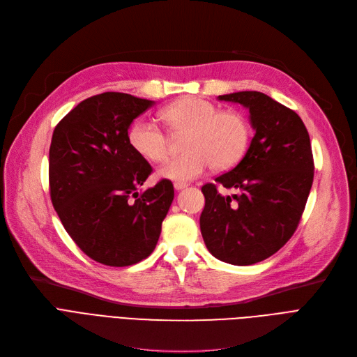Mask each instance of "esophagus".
<instances>
[{
    "label": "esophagus",
    "instance_id": "34e87169",
    "mask_svg": "<svg viewBox=\"0 0 357 357\" xmlns=\"http://www.w3.org/2000/svg\"><path fill=\"white\" fill-rule=\"evenodd\" d=\"M186 186H188V183H186V182H175V183H174V188H175L176 191H181V190L186 188Z\"/></svg>",
    "mask_w": 357,
    "mask_h": 357
}]
</instances>
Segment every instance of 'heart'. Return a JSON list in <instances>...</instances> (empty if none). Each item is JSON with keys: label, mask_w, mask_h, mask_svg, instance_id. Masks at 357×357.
<instances>
[{"label": "heart", "mask_w": 357, "mask_h": 357, "mask_svg": "<svg viewBox=\"0 0 357 357\" xmlns=\"http://www.w3.org/2000/svg\"><path fill=\"white\" fill-rule=\"evenodd\" d=\"M160 120L174 136H183L185 155L174 158L159 169L165 179L192 181L208 171H227L245 156L252 128L248 117L236 109H220L199 97H183L159 112ZM127 140L135 152L152 163L165 162L171 155V139L155 123L139 119L131 123Z\"/></svg>", "instance_id": "1"}]
</instances>
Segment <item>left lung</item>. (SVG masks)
<instances>
[{
    "label": "left lung",
    "instance_id": "8db88e82",
    "mask_svg": "<svg viewBox=\"0 0 357 357\" xmlns=\"http://www.w3.org/2000/svg\"><path fill=\"white\" fill-rule=\"evenodd\" d=\"M218 100L248 107L256 133L241 160L201 188L199 227L213 256L246 266L276 253L295 233L311 191L314 158L307 127L294 109L257 91ZM218 184L236 194L221 196Z\"/></svg>",
    "mask_w": 357,
    "mask_h": 357
}]
</instances>
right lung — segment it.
Listing matches in <instances>:
<instances>
[{
  "mask_svg": "<svg viewBox=\"0 0 357 357\" xmlns=\"http://www.w3.org/2000/svg\"><path fill=\"white\" fill-rule=\"evenodd\" d=\"M153 105L123 92L84 100L54 127L49 150L53 208L77 246L107 266H130L156 248L174 185L159 181L127 140L130 124Z\"/></svg>",
  "mask_w": 357,
  "mask_h": 357,
  "instance_id": "1",
  "label": "right lung"
}]
</instances>
